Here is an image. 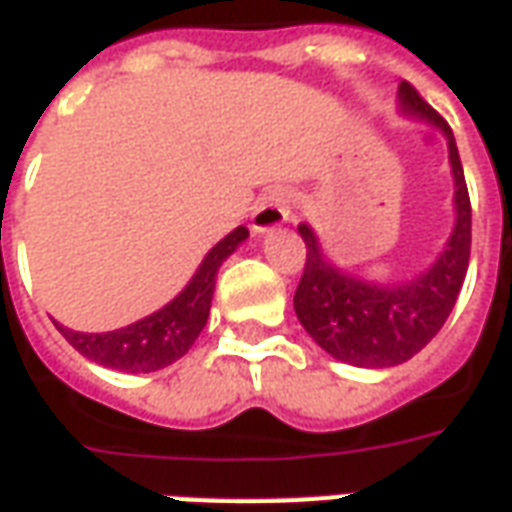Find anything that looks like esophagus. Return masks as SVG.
<instances>
[{
  "mask_svg": "<svg viewBox=\"0 0 512 512\" xmlns=\"http://www.w3.org/2000/svg\"><path fill=\"white\" fill-rule=\"evenodd\" d=\"M285 222H290V191L285 186H274L257 200L252 213V233H268Z\"/></svg>",
  "mask_w": 512,
  "mask_h": 512,
  "instance_id": "obj_1",
  "label": "esophagus"
}]
</instances>
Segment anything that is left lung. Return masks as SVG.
<instances>
[{
  "label": "left lung",
  "instance_id": "left-lung-1",
  "mask_svg": "<svg viewBox=\"0 0 512 512\" xmlns=\"http://www.w3.org/2000/svg\"><path fill=\"white\" fill-rule=\"evenodd\" d=\"M403 112L430 120L447 136L455 178V230L439 260L411 282L373 285L323 260L312 227L299 224L307 260L293 307L301 326L326 354L356 367H392L419 354L439 334L461 293L472 252V202L447 120L408 82L397 90Z\"/></svg>",
  "mask_w": 512,
  "mask_h": 512
}]
</instances>
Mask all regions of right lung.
<instances>
[{
    "label": "right lung",
    "mask_w": 512,
    "mask_h": 512,
    "mask_svg": "<svg viewBox=\"0 0 512 512\" xmlns=\"http://www.w3.org/2000/svg\"><path fill=\"white\" fill-rule=\"evenodd\" d=\"M246 235H249L246 227H235L233 233L222 238L205 255L197 274L191 277L180 296L126 329L84 334L65 329L60 323H54V326L79 354L104 367H115L123 373H153V370L172 365L200 337L202 326L208 321V312H211L216 271L238 249V244L246 241Z\"/></svg>",
    "instance_id": "1"
}]
</instances>
